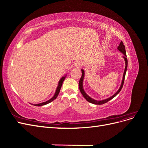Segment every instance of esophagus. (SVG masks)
Wrapping results in <instances>:
<instances>
[{
    "label": "esophagus",
    "mask_w": 148,
    "mask_h": 148,
    "mask_svg": "<svg viewBox=\"0 0 148 148\" xmlns=\"http://www.w3.org/2000/svg\"><path fill=\"white\" fill-rule=\"evenodd\" d=\"M83 66V64H82V62H80V61H78V62H77L75 64V66L76 67V68H81V67Z\"/></svg>",
    "instance_id": "1"
}]
</instances>
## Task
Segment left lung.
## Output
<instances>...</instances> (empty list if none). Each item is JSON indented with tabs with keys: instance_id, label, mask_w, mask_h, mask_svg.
<instances>
[{
	"instance_id": "left-lung-1",
	"label": "left lung",
	"mask_w": 148,
	"mask_h": 148,
	"mask_svg": "<svg viewBox=\"0 0 148 148\" xmlns=\"http://www.w3.org/2000/svg\"><path fill=\"white\" fill-rule=\"evenodd\" d=\"M118 49L121 52H122L123 53L124 56L123 57L125 59V71H124V73H123V79H122V84H121V86H120V88H119V89L118 90V91L116 92L115 94H114V95L111 96L110 97L108 98V99H106L105 100H102V101H96L95 99H92V98H91L90 97H89L86 93H85V92L83 90V78H84V70H82V77L81 78H80L79 79V90H80V92H81V93L82 94V95L83 96V97L85 98V99H86L87 101L89 102L92 103V104H97V105H101V104H105V103L107 102L108 101H109L110 100H111L112 99H113V98L114 97H115L116 96H117L118 94L120 92V91H121V89H122V87H123V83H124V79H125V74H126V71H127V65H128V60H127V59L126 58L127 57V54H126V51H125V46L124 44L123 43L122 41L120 42V44H119V46H118Z\"/></svg>"
}]
</instances>
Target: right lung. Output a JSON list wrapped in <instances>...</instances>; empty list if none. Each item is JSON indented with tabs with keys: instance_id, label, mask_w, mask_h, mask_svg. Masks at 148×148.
Wrapping results in <instances>:
<instances>
[{
	"instance_id": "1",
	"label": "right lung",
	"mask_w": 148,
	"mask_h": 148,
	"mask_svg": "<svg viewBox=\"0 0 148 148\" xmlns=\"http://www.w3.org/2000/svg\"><path fill=\"white\" fill-rule=\"evenodd\" d=\"M65 77H66V76H65V77H62V78L60 79V80L59 81V85H58V86H57V90H56V91L55 95H54V96H53L51 98V99L48 100L47 101L44 102H42V103H40V104H34V106H41L46 105V104H49V103H50L51 102L53 101L54 99H56V98L57 97L58 95H59L60 90V88H61V87H62V83H63V82H64V79H65Z\"/></svg>"
}]
</instances>
